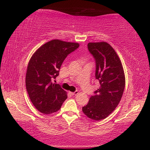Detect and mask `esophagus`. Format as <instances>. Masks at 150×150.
<instances>
[{
	"instance_id": "1",
	"label": "esophagus",
	"mask_w": 150,
	"mask_h": 150,
	"mask_svg": "<svg viewBox=\"0 0 150 150\" xmlns=\"http://www.w3.org/2000/svg\"><path fill=\"white\" fill-rule=\"evenodd\" d=\"M78 91H76L75 92H69V94L71 95H77L78 94Z\"/></svg>"
}]
</instances>
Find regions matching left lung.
<instances>
[{
	"label": "left lung",
	"instance_id": "left-lung-1",
	"mask_svg": "<svg viewBox=\"0 0 150 150\" xmlns=\"http://www.w3.org/2000/svg\"><path fill=\"white\" fill-rule=\"evenodd\" d=\"M87 47L95 61V78L100 87L82 110L88 118L100 120L112 112L120 103L125 87V76L120 60L110 44L90 42Z\"/></svg>",
	"mask_w": 150,
	"mask_h": 150
}]
</instances>
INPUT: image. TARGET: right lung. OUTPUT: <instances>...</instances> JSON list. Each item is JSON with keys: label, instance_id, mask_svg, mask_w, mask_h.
Instances as JSON below:
<instances>
[{"label": "right lung", "instance_id": "obj_1", "mask_svg": "<svg viewBox=\"0 0 150 150\" xmlns=\"http://www.w3.org/2000/svg\"><path fill=\"white\" fill-rule=\"evenodd\" d=\"M79 47L77 43L53 40L42 45L30 59L26 86L33 105L40 112L49 115L61 108L67 93L53 80L59 75L63 61Z\"/></svg>", "mask_w": 150, "mask_h": 150}]
</instances>
